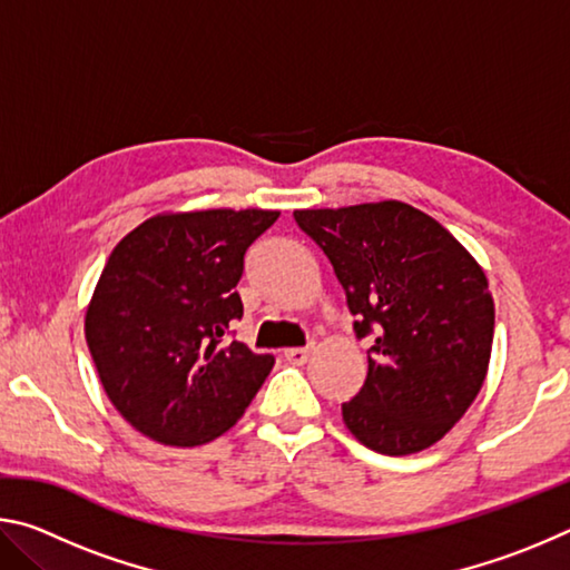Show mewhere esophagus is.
<instances>
[{
  "label": "esophagus",
  "mask_w": 570,
  "mask_h": 570,
  "mask_svg": "<svg viewBox=\"0 0 570 570\" xmlns=\"http://www.w3.org/2000/svg\"><path fill=\"white\" fill-rule=\"evenodd\" d=\"M284 356H286V362H292V364H304L308 356H312V350H308V346H294V350H286Z\"/></svg>",
  "instance_id": "esophagus-1"
}]
</instances>
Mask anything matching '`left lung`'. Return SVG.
<instances>
[{
    "instance_id": "1",
    "label": "left lung",
    "mask_w": 570,
    "mask_h": 570,
    "mask_svg": "<svg viewBox=\"0 0 570 570\" xmlns=\"http://www.w3.org/2000/svg\"><path fill=\"white\" fill-rule=\"evenodd\" d=\"M346 294L370 370L342 404L352 435L380 455H412L452 430L485 382L495 304L465 246L400 200L294 210Z\"/></svg>"
}]
</instances>
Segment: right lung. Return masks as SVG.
<instances>
[{"instance_id": "right-lung-1", "label": "right lung", "mask_w": 570, "mask_h": 570, "mask_svg": "<svg viewBox=\"0 0 570 570\" xmlns=\"http://www.w3.org/2000/svg\"><path fill=\"white\" fill-rule=\"evenodd\" d=\"M278 210L160 214L132 228L95 286L85 340L125 420L173 448L234 428L274 366L228 340L244 316L236 284L248 246Z\"/></svg>"}]
</instances>
